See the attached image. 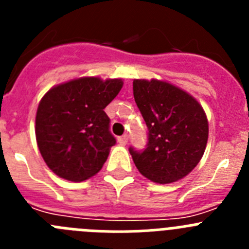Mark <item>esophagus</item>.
Segmentation results:
<instances>
[{"instance_id":"1","label":"esophagus","mask_w":249,"mask_h":249,"mask_svg":"<svg viewBox=\"0 0 249 249\" xmlns=\"http://www.w3.org/2000/svg\"><path fill=\"white\" fill-rule=\"evenodd\" d=\"M118 143L122 144V146H124V144H127V142H128V136L127 135H123L121 136V137H118Z\"/></svg>"}]
</instances>
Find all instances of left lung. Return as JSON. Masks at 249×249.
I'll return each mask as SVG.
<instances>
[{
  "mask_svg": "<svg viewBox=\"0 0 249 249\" xmlns=\"http://www.w3.org/2000/svg\"><path fill=\"white\" fill-rule=\"evenodd\" d=\"M133 96L148 128L142 152L129 147L141 175L166 184L186 177L201 160L208 140V121L190 93L166 81L135 80Z\"/></svg>",
  "mask_w": 249,
  "mask_h": 249,
  "instance_id": "1",
  "label": "left lung"
}]
</instances>
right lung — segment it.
Segmentation results:
<instances>
[{
	"instance_id": "add662e5",
	"label": "right lung",
	"mask_w": 249,
	"mask_h": 249,
	"mask_svg": "<svg viewBox=\"0 0 249 249\" xmlns=\"http://www.w3.org/2000/svg\"><path fill=\"white\" fill-rule=\"evenodd\" d=\"M123 86L121 78L81 77L50 89L36 114V140L48 168L81 182L102 168L116 143L105 108Z\"/></svg>"
}]
</instances>
